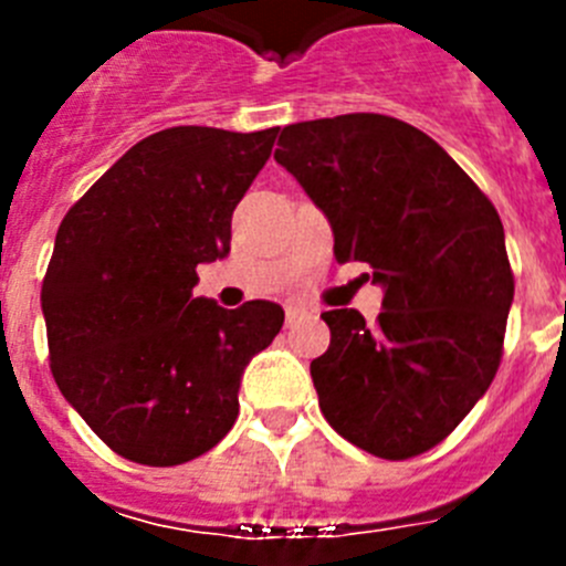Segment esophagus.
Here are the masks:
<instances>
[{
  "label": "esophagus",
  "instance_id": "obj_1",
  "mask_svg": "<svg viewBox=\"0 0 566 566\" xmlns=\"http://www.w3.org/2000/svg\"><path fill=\"white\" fill-rule=\"evenodd\" d=\"M300 314H303V312H300V308L289 306V308H286V326H292V323L300 317Z\"/></svg>",
  "mask_w": 566,
  "mask_h": 566
}]
</instances>
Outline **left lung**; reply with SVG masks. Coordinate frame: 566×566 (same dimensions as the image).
<instances>
[{
  "mask_svg": "<svg viewBox=\"0 0 566 566\" xmlns=\"http://www.w3.org/2000/svg\"><path fill=\"white\" fill-rule=\"evenodd\" d=\"M274 161L326 212L334 258L368 263L385 289L374 326L357 308L323 314L319 411L379 459L431 451L502 363L513 269L496 207L431 135L391 115L289 124Z\"/></svg>",
  "mask_w": 566,
  "mask_h": 566,
  "instance_id": "left-lung-1",
  "label": "left lung"
}]
</instances>
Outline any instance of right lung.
Instances as JSON below:
<instances>
[{"label": "right lung", "instance_id": "add662e5", "mask_svg": "<svg viewBox=\"0 0 566 566\" xmlns=\"http://www.w3.org/2000/svg\"><path fill=\"white\" fill-rule=\"evenodd\" d=\"M277 129L169 127L118 158L64 214L42 283L50 371L109 451L172 468L238 419L240 374L283 308L192 297L198 263L229 254L232 212Z\"/></svg>", "mask_w": 566, "mask_h": 566}]
</instances>
